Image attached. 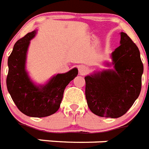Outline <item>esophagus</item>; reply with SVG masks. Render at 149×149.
I'll return each mask as SVG.
<instances>
[{"label": "esophagus", "instance_id": "obj_1", "mask_svg": "<svg viewBox=\"0 0 149 149\" xmlns=\"http://www.w3.org/2000/svg\"><path fill=\"white\" fill-rule=\"evenodd\" d=\"M79 72L80 75H85L88 72V68L86 65H80L79 66Z\"/></svg>", "mask_w": 149, "mask_h": 149}]
</instances>
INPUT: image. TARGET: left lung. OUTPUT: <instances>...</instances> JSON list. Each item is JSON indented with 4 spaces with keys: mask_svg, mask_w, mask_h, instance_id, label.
<instances>
[{
    "mask_svg": "<svg viewBox=\"0 0 149 149\" xmlns=\"http://www.w3.org/2000/svg\"><path fill=\"white\" fill-rule=\"evenodd\" d=\"M120 45L112 53L113 70L85 77V95L90 110L98 116L118 118L134 103L141 90L143 63L137 45L121 33Z\"/></svg>",
    "mask_w": 149,
    "mask_h": 149,
    "instance_id": "obj_1",
    "label": "left lung"
}]
</instances>
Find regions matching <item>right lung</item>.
<instances>
[{
  "label": "right lung",
  "instance_id": "right-lung-1",
  "mask_svg": "<svg viewBox=\"0 0 149 149\" xmlns=\"http://www.w3.org/2000/svg\"><path fill=\"white\" fill-rule=\"evenodd\" d=\"M35 34L36 31L28 33L15 44L8 59L6 84L9 94L19 111L31 117H45L58 110L65 88L77 77L78 70L74 68L66 73L57 74L44 87L35 86L25 70L29 40Z\"/></svg>",
  "mask_w": 149,
  "mask_h": 149
}]
</instances>
